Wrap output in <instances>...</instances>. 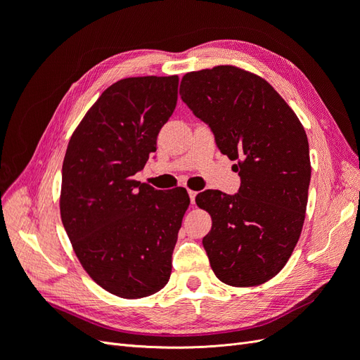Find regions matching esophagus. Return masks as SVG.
I'll return each instance as SVG.
<instances>
[{
    "label": "esophagus",
    "mask_w": 360,
    "mask_h": 360,
    "mask_svg": "<svg viewBox=\"0 0 360 360\" xmlns=\"http://www.w3.org/2000/svg\"><path fill=\"white\" fill-rule=\"evenodd\" d=\"M188 193H189V197H191V202L193 204L195 202V197H197V192H195V191H188Z\"/></svg>",
    "instance_id": "1"
}]
</instances>
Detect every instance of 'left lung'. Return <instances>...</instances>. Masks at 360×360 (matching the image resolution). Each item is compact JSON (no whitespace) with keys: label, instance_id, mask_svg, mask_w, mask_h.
<instances>
[{"label":"left lung","instance_id":"obj_1","mask_svg":"<svg viewBox=\"0 0 360 360\" xmlns=\"http://www.w3.org/2000/svg\"><path fill=\"white\" fill-rule=\"evenodd\" d=\"M180 96L240 176L234 195L207 189L195 198L212 216L202 238L210 266L224 284H264L287 264L302 233L311 180L304 129L274 86L234 66L186 73Z\"/></svg>","mask_w":360,"mask_h":360}]
</instances>
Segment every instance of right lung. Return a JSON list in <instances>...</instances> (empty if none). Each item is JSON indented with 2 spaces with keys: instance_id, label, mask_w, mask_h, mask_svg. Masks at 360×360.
Returning a JSON list of instances; mask_svg holds the SVG:
<instances>
[{
  "instance_id": "1",
  "label": "right lung",
  "mask_w": 360,
  "mask_h": 360,
  "mask_svg": "<svg viewBox=\"0 0 360 360\" xmlns=\"http://www.w3.org/2000/svg\"><path fill=\"white\" fill-rule=\"evenodd\" d=\"M179 76H138L102 93L73 132L63 162L60 213L79 263L123 299L167 285L183 216L184 188L134 180L156 151L177 105Z\"/></svg>"
}]
</instances>
